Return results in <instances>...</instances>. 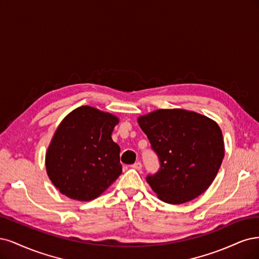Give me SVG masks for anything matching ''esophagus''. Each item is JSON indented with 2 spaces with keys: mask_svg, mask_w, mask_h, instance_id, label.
I'll use <instances>...</instances> for the list:
<instances>
[{
  "mask_svg": "<svg viewBox=\"0 0 259 259\" xmlns=\"http://www.w3.org/2000/svg\"><path fill=\"white\" fill-rule=\"evenodd\" d=\"M130 168H132V169H136V170H141V169H142V163L138 161V162H136V163L131 164V165H130Z\"/></svg>",
  "mask_w": 259,
  "mask_h": 259,
  "instance_id": "1",
  "label": "esophagus"
}]
</instances>
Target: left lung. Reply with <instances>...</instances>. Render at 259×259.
Segmentation results:
<instances>
[{"label":"left lung","mask_w":259,"mask_h":259,"mask_svg":"<svg viewBox=\"0 0 259 259\" xmlns=\"http://www.w3.org/2000/svg\"><path fill=\"white\" fill-rule=\"evenodd\" d=\"M138 122L160 161L159 171L146 178L158 198L182 204L210 187L225 155L218 123L182 108L157 110Z\"/></svg>","instance_id":"left-lung-1"}]
</instances>
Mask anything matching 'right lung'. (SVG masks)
Segmentation results:
<instances>
[{
	"mask_svg": "<svg viewBox=\"0 0 259 259\" xmlns=\"http://www.w3.org/2000/svg\"><path fill=\"white\" fill-rule=\"evenodd\" d=\"M115 115L91 106L75 108L57 128L46 152L49 180L66 197L90 201L121 174L120 147L112 140Z\"/></svg>",
	"mask_w": 259,
	"mask_h": 259,
	"instance_id": "1",
	"label": "right lung"
}]
</instances>
